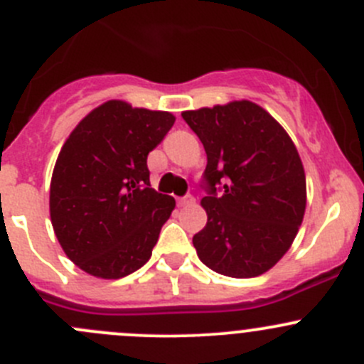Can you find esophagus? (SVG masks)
<instances>
[{
	"label": "esophagus",
	"instance_id": "1",
	"mask_svg": "<svg viewBox=\"0 0 364 364\" xmlns=\"http://www.w3.org/2000/svg\"><path fill=\"white\" fill-rule=\"evenodd\" d=\"M178 203H179V205H181V208H190V205L196 204V199H193L192 196H185V197H181Z\"/></svg>",
	"mask_w": 364,
	"mask_h": 364
}]
</instances>
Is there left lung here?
I'll return each mask as SVG.
<instances>
[{
    "instance_id": "1",
    "label": "left lung",
    "mask_w": 364,
    "mask_h": 364,
    "mask_svg": "<svg viewBox=\"0 0 364 364\" xmlns=\"http://www.w3.org/2000/svg\"><path fill=\"white\" fill-rule=\"evenodd\" d=\"M208 156V223L197 255L225 277L269 271L296 240L306 209L303 161L285 128L250 100L181 112ZM224 183L222 194L215 185Z\"/></svg>"
}]
</instances>
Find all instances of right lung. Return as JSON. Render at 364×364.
<instances>
[{"label": "right lung", "mask_w": 364, "mask_h": 364, "mask_svg": "<svg viewBox=\"0 0 364 364\" xmlns=\"http://www.w3.org/2000/svg\"><path fill=\"white\" fill-rule=\"evenodd\" d=\"M174 121L109 100L65 141L50 178V222L68 259L91 277L117 280L151 257L176 200L151 188L146 161Z\"/></svg>", "instance_id": "obj_1"}]
</instances>
